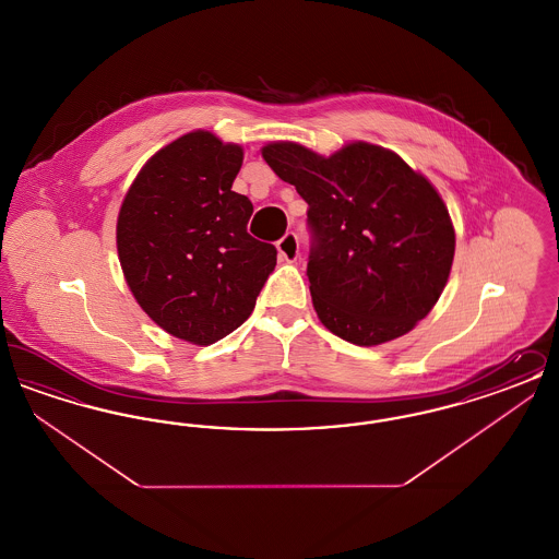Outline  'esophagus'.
<instances>
[{
    "label": "esophagus",
    "instance_id": "obj_1",
    "mask_svg": "<svg viewBox=\"0 0 559 559\" xmlns=\"http://www.w3.org/2000/svg\"><path fill=\"white\" fill-rule=\"evenodd\" d=\"M278 249V258L285 262H295L299 255V239L295 233H287L283 239L276 242Z\"/></svg>",
    "mask_w": 559,
    "mask_h": 559
}]
</instances>
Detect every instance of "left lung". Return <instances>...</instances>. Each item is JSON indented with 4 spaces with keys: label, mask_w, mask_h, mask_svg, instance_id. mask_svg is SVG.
Returning a JSON list of instances; mask_svg holds the SVG:
<instances>
[{
    "label": "left lung",
    "mask_w": 559,
    "mask_h": 559,
    "mask_svg": "<svg viewBox=\"0 0 559 559\" xmlns=\"http://www.w3.org/2000/svg\"><path fill=\"white\" fill-rule=\"evenodd\" d=\"M262 157L308 203V281L331 333L377 346L426 319L454 258L451 215L426 176L367 142L331 157L272 142Z\"/></svg>",
    "instance_id": "obj_1"
}]
</instances>
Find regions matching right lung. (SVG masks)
I'll use <instances>...</instances> for the list:
<instances>
[{"instance_id": "right-lung-1", "label": "right lung", "mask_w": 559, "mask_h": 559, "mask_svg": "<svg viewBox=\"0 0 559 559\" xmlns=\"http://www.w3.org/2000/svg\"><path fill=\"white\" fill-rule=\"evenodd\" d=\"M239 144L187 133L140 169L117 219V251L140 308L169 335L210 346L239 329L276 266L253 239L251 201L233 190Z\"/></svg>"}]
</instances>
